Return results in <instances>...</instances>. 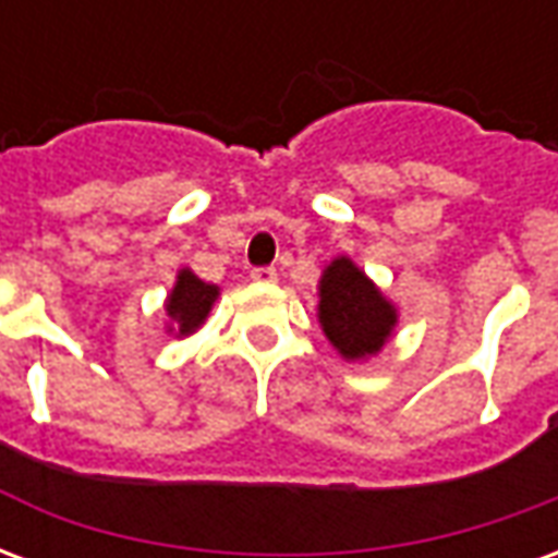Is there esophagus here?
<instances>
[{
  "label": "esophagus",
  "mask_w": 558,
  "mask_h": 558,
  "mask_svg": "<svg viewBox=\"0 0 558 558\" xmlns=\"http://www.w3.org/2000/svg\"><path fill=\"white\" fill-rule=\"evenodd\" d=\"M251 278L256 280V283H275L278 280V268H271V266H259L251 271Z\"/></svg>",
  "instance_id": "obj_1"
}]
</instances>
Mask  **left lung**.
Segmentation results:
<instances>
[{
  "label": "left lung",
  "instance_id": "8db88e82",
  "mask_svg": "<svg viewBox=\"0 0 558 558\" xmlns=\"http://www.w3.org/2000/svg\"><path fill=\"white\" fill-rule=\"evenodd\" d=\"M319 326L347 362L383 350L398 326V307L350 256L331 259L319 278Z\"/></svg>",
  "mask_w": 558,
  "mask_h": 558
}]
</instances>
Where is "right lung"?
<instances>
[{
    "label": "right lung",
    "mask_w": 558,
    "mask_h": 558,
    "mask_svg": "<svg viewBox=\"0 0 558 558\" xmlns=\"http://www.w3.org/2000/svg\"><path fill=\"white\" fill-rule=\"evenodd\" d=\"M220 295L215 283L199 280L191 268H182L175 275V287L167 295V316H170V331H175V338H187L194 335L196 328L206 323L211 304Z\"/></svg>",
    "instance_id": "add662e5"
}]
</instances>
